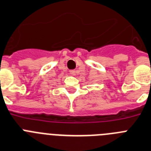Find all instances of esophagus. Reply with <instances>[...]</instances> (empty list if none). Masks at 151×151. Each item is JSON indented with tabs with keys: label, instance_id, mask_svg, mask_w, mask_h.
<instances>
[{
	"label": "esophagus",
	"instance_id": "esophagus-1",
	"mask_svg": "<svg viewBox=\"0 0 151 151\" xmlns=\"http://www.w3.org/2000/svg\"><path fill=\"white\" fill-rule=\"evenodd\" d=\"M70 74H72V75H75L76 74V73H77V70H70Z\"/></svg>",
	"mask_w": 151,
	"mask_h": 151
}]
</instances>
